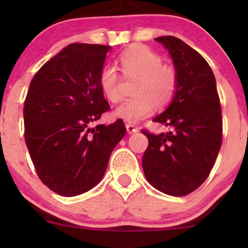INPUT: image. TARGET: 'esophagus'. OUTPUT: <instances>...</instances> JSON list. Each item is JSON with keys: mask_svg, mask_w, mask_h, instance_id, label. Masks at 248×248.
<instances>
[{"mask_svg": "<svg viewBox=\"0 0 248 248\" xmlns=\"http://www.w3.org/2000/svg\"><path fill=\"white\" fill-rule=\"evenodd\" d=\"M126 128H127L128 134H134V133H138L139 132V128H136L132 124H126Z\"/></svg>", "mask_w": 248, "mask_h": 248, "instance_id": "obj_1", "label": "esophagus"}]
</instances>
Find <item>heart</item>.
<instances>
[{
  "mask_svg": "<svg viewBox=\"0 0 248 248\" xmlns=\"http://www.w3.org/2000/svg\"><path fill=\"white\" fill-rule=\"evenodd\" d=\"M122 75L135 79L134 98L124 100L114 110L116 118L135 124L153 113L155 104L163 107L172 100L178 84L176 70L162 62V57L146 45L135 44L119 57ZM121 78L114 66H105L99 76V85L109 101L121 99Z\"/></svg>",
  "mask_w": 248,
  "mask_h": 248,
  "instance_id": "obj_1",
  "label": "heart"
}]
</instances>
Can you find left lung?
<instances>
[{
    "label": "left lung",
    "instance_id": "8db88e82",
    "mask_svg": "<svg viewBox=\"0 0 248 248\" xmlns=\"http://www.w3.org/2000/svg\"><path fill=\"white\" fill-rule=\"evenodd\" d=\"M155 41L169 51L178 84L169 106L153 120L168 132L142 130L149 141L142 168L155 189L182 197L204 183L220 150V102L211 67L197 51L173 36Z\"/></svg>",
    "mask_w": 248,
    "mask_h": 248
}]
</instances>
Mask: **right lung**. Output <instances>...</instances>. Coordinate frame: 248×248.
Here are the masks:
<instances>
[{
    "instance_id": "1",
    "label": "right lung",
    "mask_w": 248,
    "mask_h": 248,
    "mask_svg": "<svg viewBox=\"0 0 248 248\" xmlns=\"http://www.w3.org/2000/svg\"><path fill=\"white\" fill-rule=\"evenodd\" d=\"M110 46L73 43L45 62L25 98L24 138L41 181L65 197L95 186L116 144L126 134L124 121L93 122L109 109L99 76Z\"/></svg>"
}]
</instances>
